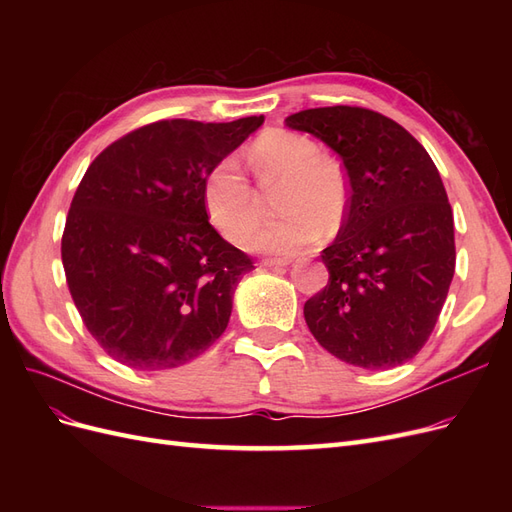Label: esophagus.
<instances>
[{"label": "esophagus", "instance_id": "1", "mask_svg": "<svg viewBox=\"0 0 512 512\" xmlns=\"http://www.w3.org/2000/svg\"><path fill=\"white\" fill-rule=\"evenodd\" d=\"M292 258H262V267H286L290 265Z\"/></svg>", "mask_w": 512, "mask_h": 512}]
</instances>
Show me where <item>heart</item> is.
Instances as JSON below:
<instances>
[{
	"mask_svg": "<svg viewBox=\"0 0 512 512\" xmlns=\"http://www.w3.org/2000/svg\"><path fill=\"white\" fill-rule=\"evenodd\" d=\"M250 158L262 181L282 179L277 207L284 215L249 229L258 215L256 194L239 160L228 156L203 181L207 218L228 241H241L247 234L250 250L292 254L318 243L324 230L335 232L342 226L348 211L346 175L335 160L320 156L312 138L273 130L258 138Z\"/></svg>",
	"mask_w": 512,
	"mask_h": 512,
	"instance_id": "b5f03b06",
	"label": "heart"
}]
</instances>
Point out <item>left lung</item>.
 <instances>
[{"mask_svg": "<svg viewBox=\"0 0 512 512\" xmlns=\"http://www.w3.org/2000/svg\"><path fill=\"white\" fill-rule=\"evenodd\" d=\"M344 162L350 198L322 250L329 284L303 307L318 344L339 361L391 369L436 327L455 273L453 209L436 164L397 121L359 106L286 117Z\"/></svg>", "mask_w": 512, "mask_h": 512, "instance_id": "left-lung-1", "label": "left lung"}]
</instances>
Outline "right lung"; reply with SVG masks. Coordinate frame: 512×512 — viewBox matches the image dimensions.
<instances>
[{
	"mask_svg": "<svg viewBox=\"0 0 512 512\" xmlns=\"http://www.w3.org/2000/svg\"><path fill=\"white\" fill-rule=\"evenodd\" d=\"M262 121H156L89 164L61 262L87 331L117 363L179 367L226 331L232 294L254 265L209 224L203 181Z\"/></svg>",
	"mask_w": 512,
	"mask_h": 512,
	"instance_id": "1",
	"label": "right lung"
}]
</instances>
